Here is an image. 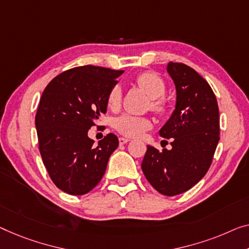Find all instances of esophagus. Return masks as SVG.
<instances>
[{
    "mask_svg": "<svg viewBox=\"0 0 249 249\" xmlns=\"http://www.w3.org/2000/svg\"><path fill=\"white\" fill-rule=\"evenodd\" d=\"M129 141H131V140H128V139H124V137H120V144H121V145H124V144L128 143Z\"/></svg>",
    "mask_w": 249,
    "mask_h": 249,
    "instance_id": "obj_1",
    "label": "esophagus"
}]
</instances>
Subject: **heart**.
<instances>
[{"label": "heart", "mask_w": 249, "mask_h": 249, "mask_svg": "<svg viewBox=\"0 0 249 249\" xmlns=\"http://www.w3.org/2000/svg\"><path fill=\"white\" fill-rule=\"evenodd\" d=\"M136 84L152 98L151 108L155 113L163 114L166 110V103L162 96L165 92V84L162 78L154 72H143L136 78ZM122 103V88L114 85L107 96V104L112 109H117ZM115 128L126 137H141L152 127V122L147 117L123 114L115 120Z\"/></svg>", "instance_id": "obj_1"}]
</instances>
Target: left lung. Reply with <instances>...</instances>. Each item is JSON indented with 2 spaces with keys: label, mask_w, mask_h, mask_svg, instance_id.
Instances as JSON below:
<instances>
[{
  "label": "left lung",
  "mask_w": 249,
  "mask_h": 249,
  "mask_svg": "<svg viewBox=\"0 0 249 249\" xmlns=\"http://www.w3.org/2000/svg\"><path fill=\"white\" fill-rule=\"evenodd\" d=\"M166 71L176 86V106L159 131L173 139L162 152L147 145L142 171L164 196L183 194L205 177L219 142V108L209 84L184 64L169 62Z\"/></svg>",
  "instance_id": "1"
}]
</instances>
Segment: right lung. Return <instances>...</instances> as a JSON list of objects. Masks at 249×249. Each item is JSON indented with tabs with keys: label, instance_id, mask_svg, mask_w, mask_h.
I'll list each match as a JSON object with an SVG mask.
<instances>
[{
	"label": "right lung",
	"instance_id": "1",
	"mask_svg": "<svg viewBox=\"0 0 249 249\" xmlns=\"http://www.w3.org/2000/svg\"><path fill=\"white\" fill-rule=\"evenodd\" d=\"M123 70L83 66L58 75L44 89L36 115L40 154L53 183L66 194L81 196L102 180L118 146L107 134L98 145L88 129L107 112V96Z\"/></svg>",
	"mask_w": 249,
	"mask_h": 249
}]
</instances>
